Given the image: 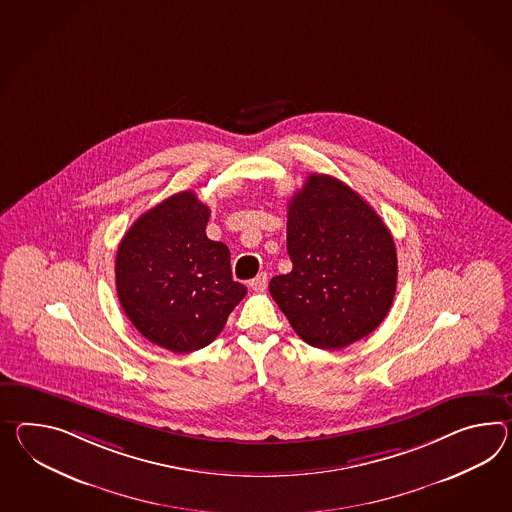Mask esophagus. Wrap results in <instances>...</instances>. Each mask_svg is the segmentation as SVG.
<instances>
[{
  "mask_svg": "<svg viewBox=\"0 0 512 512\" xmlns=\"http://www.w3.org/2000/svg\"><path fill=\"white\" fill-rule=\"evenodd\" d=\"M250 287L255 290V292H262L264 288L268 287V275L262 274L257 275V277H253L250 281Z\"/></svg>",
  "mask_w": 512,
  "mask_h": 512,
  "instance_id": "1",
  "label": "esophagus"
}]
</instances>
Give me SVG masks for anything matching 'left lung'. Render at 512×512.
<instances>
[{
  "mask_svg": "<svg viewBox=\"0 0 512 512\" xmlns=\"http://www.w3.org/2000/svg\"><path fill=\"white\" fill-rule=\"evenodd\" d=\"M292 272L270 294L307 344L342 349L385 320L398 283L394 238L361 196L331 175L311 174L288 203Z\"/></svg>",
  "mask_w": 512,
  "mask_h": 512,
  "instance_id": "1",
  "label": "left lung"
}]
</instances>
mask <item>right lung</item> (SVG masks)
<instances>
[{
    "label": "right lung",
    "instance_id": "add662e5",
    "mask_svg": "<svg viewBox=\"0 0 512 512\" xmlns=\"http://www.w3.org/2000/svg\"><path fill=\"white\" fill-rule=\"evenodd\" d=\"M211 211L192 190L161 201L125 233L116 292L142 337L174 353L209 346L246 296L224 242L207 238Z\"/></svg>",
    "mask_w": 512,
    "mask_h": 512
}]
</instances>
